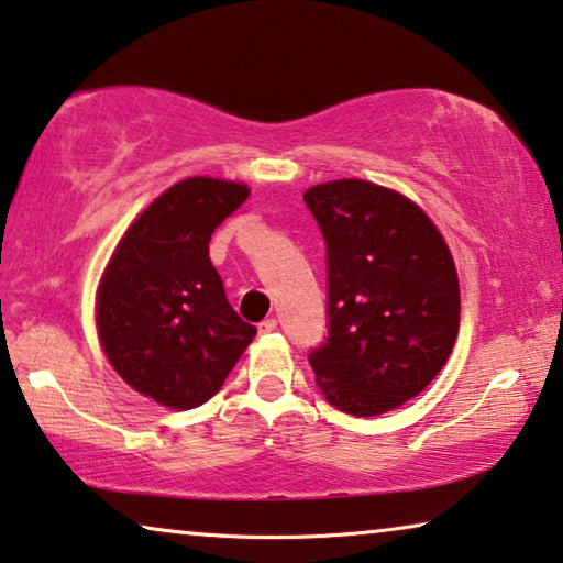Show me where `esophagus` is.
I'll return each mask as SVG.
<instances>
[{
	"instance_id": "esophagus-1",
	"label": "esophagus",
	"mask_w": 563,
	"mask_h": 563,
	"mask_svg": "<svg viewBox=\"0 0 563 563\" xmlns=\"http://www.w3.org/2000/svg\"><path fill=\"white\" fill-rule=\"evenodd\" d=\"M276 328H279V322H276L274 317H268V320L258 322V332H262V335H268V332H274Z\"/></svg>"
}]
</instances>
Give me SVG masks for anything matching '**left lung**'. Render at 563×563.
<instances>
[{
    "mask_svg": "<svg viewBox=\"0 0 563 563\" xmlns=\"http://www.w3.org/2000/svg\"><path fill=\"white\" fill-rule=\"evenodd\" d=\"M305 202L328 243V342L309 355L340 411L380 417L419 396L460 332V279L434 221L368 180L309 187Z\"/></svg>",
    "mask_w": 563,
    "mask_h": 563,
    "instance_id": "left-lung-1",
    "label": "left lung"
}]
</instances>
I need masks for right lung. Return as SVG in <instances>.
Here are the masks:
<instances>
[{
	"mask_svg": "<svg viewBox=\"0 0 563 563\" xmlns=\"http://www.w3.org/2000/svg\"><path fill=\"white\" fill-rule=\"evenodd\" d=\"M249 185L195 175L167 187L126 228L96 289V332L126 386L187 411L221 390L256 338L228 305L210 235Z\"/></svg>",
	"mask_w": 563,
	"mask_h": 563,
	"instance_id": "add662e5",
	"label": "right lung"
}]
</instances>
